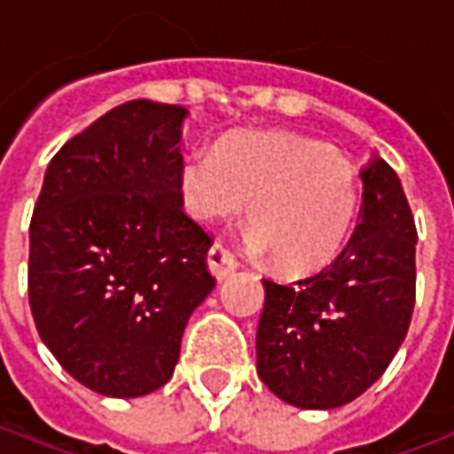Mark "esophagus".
Instances as JSON below:
<instances>
[{"instance_id": "1", "label": "esophagus", "mask_w": 454, "mask_h": 454, "mask_svg": "<svg viewBox=\"0 0 454 454\" xmlns=\"http://www.w3.org/2000/svg\"><path fill=\"white\" fill-rule=\"evenodd\" d=\"M208 270L214 272L216 279H226L231 272H236L238 270L236 255H233L226 246H221V243L211 246V250H208Z\"/></svg>"}]
</instances>
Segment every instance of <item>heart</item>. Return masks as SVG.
<instances>
[{"instance_id":"heart-1","label":"heart","mask_w":454,"mask_h":454,"mask_svg":"<svg viewBox=\"0 0 454 454\" xmlns=\"http://www.w3.org/2000/svg\"><path fill=\"white\" fill-rule=\"evenodd\" d=\"M182 201L204 223L247 211V243L286 272H314L333 260L357 216L360 187L350 160L296 133H255L189 155Z\"/></svg>"}]
</instances>
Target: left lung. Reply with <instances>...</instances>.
<instances>
[{"mask_svg":"<svg viewBox=\"0 0 454 454\" xmlns=\"http://www.w3.org/2000/svg\"><path fill=\"white\" fill-rule=\"evenodd\" d=\"M360 177V216L340 255L294 285L262 279L257 374L299 409H338L357 399L409 333L419 240L413 214L384 160H372Z\"/></svg>","mask_w":454,"mask_h":454,"instance_id":"obj_1","label":"left lung"}]
</instances>
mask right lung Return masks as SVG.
<instances>
[{
    "label": "right lung",
    "mask_w": 454,
    "mask_h": 454,
    "mask_svg": "<svg viewBox=\"0 0 454 454\" xmlns=\"http://www.w3.org/2000/svg\"><path fill=\"white\" fill-rule=\"evenodd\" d=\"M184 106L133 99L55 153L31 218L41 340L87 389L133 399L169 381L189 316L216 285L211 236L179 192Z\"/></svg>",
    "instance_id": "1"
}]
</instances>
